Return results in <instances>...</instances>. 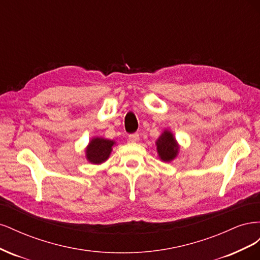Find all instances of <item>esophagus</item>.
<instances>
[{"instance_id": "esophagus-1", "label": "esophagus", "mask_w": 260, "mask_h": 260, "mask_svg": "<svg viewBox=\"0 0 260 260\" xmlns=\"http://www.w3.org/2000/svg\"><path fill=\"white\" fill-rule=\"evenodd\" d=\"M130 142H138L139 141V133H132V135H129L128 137Z\"/></svg>"}]
</instances>
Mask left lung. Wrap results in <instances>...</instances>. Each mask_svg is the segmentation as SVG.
Instances as JSON below:
<instances>
[{
    "instance_id": "obj_1",
    "label": "left lung",
    "mask_w": 260,
    "mask_h": 260,
    "mask_svg": "<svg viewBox=\"0 0 260 260\" xmlns=\"http://www.w3.org/2000/svg\"><path fill=\"white\" fill-rule=\"evenodd\" d=\"M156 145L160 159L164 161L172 160L178 154L179 146L170 131H164L159 139L157 140Z\"/></svg>"
}]
</instances>
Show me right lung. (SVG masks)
<instances>
[{
  "label": "right lung",
  "instance_id": "obj_1",
  "mask_svg": "<svg viewBox=\"0 0 260 260\" xmlns=\"http://www.w3.org/2000/svg\"><path fill=\"white\" fill-rule=\"evenodd\" d=\"M114 141L102 138L93 139L86 148V158L92 164H102L105 161L112 152Z\"/></svg>",
  "mask_w": 260,
  "mask_h": 260
}]
</instances>
